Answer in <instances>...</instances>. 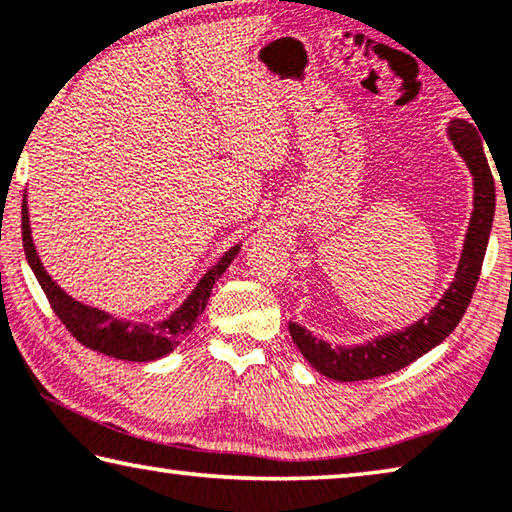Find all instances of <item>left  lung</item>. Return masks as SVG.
<instances>
[{
    "instance_id": "left-lung-1",
    "label": "left lung",
    "mask_w": 512,
    "mask_h": 512,
    "mask_svg": "<svg viewBox=\"0 0 512 512\" xmlns=\"http://www.w3.org/2000/svg\"><path fill=\"white\" fill-rule=\"evenodd\" d=\"M449 139L474 175V212L472 221H469L456 280L444 291L442 300L433 307L431 314H426L424 319L408 328L380 335L367 344L330 346L298 323H289L291 339H294L298 351L323 376L353 383V380H369L399 371L431 351L433 346L442 344L465 314L476 289L478 275H481L485 248H488L492 230L494 177L488 159H485L481 136L476 134L472 125L465 120H453L449 125Z\"/></svg>"
}]
</instances>
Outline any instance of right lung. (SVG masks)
Listing matches in <instances>:
<instances>
[{
	"label": "right lung",
	"instance_id": "obj_1",
	"mask_svg": "<svg viewBox=\"0 0 512 512\" xmlns=\"http://www.w3.org/2000/svg\"><path fill=\"white\" fill-rule=\"evenodd\" d=\"M22 246L31 271L36 273V278L40 282V287H43L47 300H50L54 314L59 316L70 335L75 337L79 344L93 348L97 353L111 355V358L127 362L159 360L173 351L175 346H180V342H184V339L193 332V328H196L198 316L205 312V305L209 300V294H212L214 282L221 278L227 266L232 264V259L239 253V246L227 250L221 257V262L202 275L198 287L191 291V296L186 298L168 319L157 323H132L120 321L116 316L97 310V307L79 303V300L68 296L66 291L47 275L45 266L40 264L34 241H31L27 202H22Z\"/></svg>",
	"mask_w": 512,
	"mask_h": 512
}]
</instances>
